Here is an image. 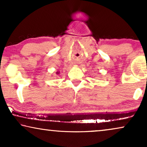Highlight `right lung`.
Masks as SVG:
<instances>
[{
	"label": "right lung",
	"mask_w": 147,
	"mask_h": 147,
	"mask_svg": "<svg viewBox=\"0 0 147 147\" xmlns=\"http://www.w3.org/2000/svg\"><path fill=\"white\" fill-rule=\"evenodd\" d=\"M56 74H59V71H57V73H56Z\"/></svg>",
	"instance_id": "1"
}]
</instances>
